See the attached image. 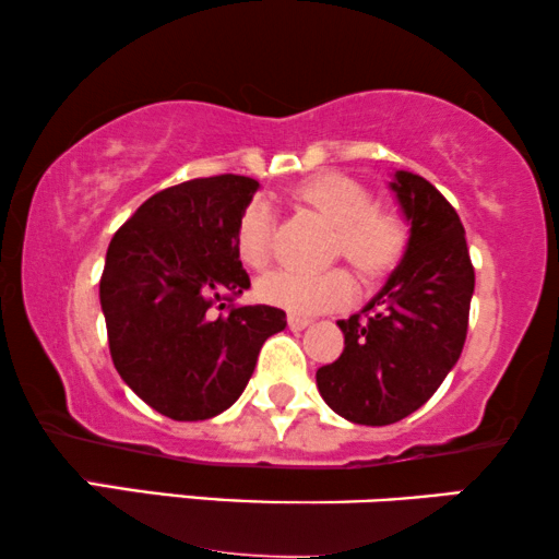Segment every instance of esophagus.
<instances>
[{"instance_id": "1", "label": "esophagus", "mask_w": 559, "mask_h": 559, "mask_svg": "<svg viewBox=\"0 0 559 559\" xmlns=\"http://www.w3.org/2000/svg\"><path fill=\"white\" fill-rule=\"evenodd\" d=\"M312 323V318H305V316H287V325H289V331H305V328H308Z\"/></svg>"}]
</instances>
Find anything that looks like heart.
I'll use <instances>...</instances> for the list:
<instances>
[{"mask_svg": "<svg viewBox=\"0 0 559 559\" xmlns=\"http://www.w3.org/2000/svg\"><path fill=\"white\" fill-rule=\"evenodd\" d=\"M297 203L318 211L335 226V254H343L364 277H381L402 262L409 243V226L400 213L373 205V195L361 182L346 175H316L295 186ZM272 243V209L264 201H251L236 226V251L249 266H264ZM264 302L289 312H320L343 305L354 295V282L346 270L295 272L272 270L257 282Z\"/></svg>", "mask_w": 559, "mask_h": 559, "instance_id": "heart-1", "label": "heart"}]
</instances>
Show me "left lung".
<instances>
[{
	"label": "left lung",
	"instance_id": "obj_1",
	"mask_svg": "<svg viewBox=\"0 0 559 559\" xmlns=\"http://www.w3.org/2000/svg\"><path fill=\"white\" fill-rule=\"evenodd\" d=\"M409 224L402 262L361 312L338 320L343 354L316 373L320 396L356 425H392L423 407L461 358L476 274L465 228L438 188L396 170Z\"/></svg>",
	"mask_w": 559,
	"mask_h": 559
}]
</instances>
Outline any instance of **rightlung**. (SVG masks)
Wrapping results in <instances>:
<instances>
[{
  "label": "right lung",
  "mask_w": 559,
  "mask_h": 559,
  "mask_svg": "<svg viewBox=\"0 0 559 559\" xmlns=\"http://www.w3.org/2000/svg\"><path fill=\"white\" fill-rule=\"evenodd\" d=\"M257 188L243 175H213L159 190L106 251L98 297L111 361L142 402L178 423L231 407L264 341L287 325L280 308L226 305L249 289L236 226Z\"/></svg>",
  "instance_id": "obj_1"
}]
</instances>
